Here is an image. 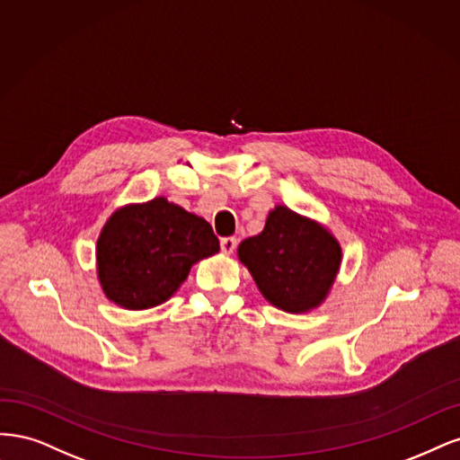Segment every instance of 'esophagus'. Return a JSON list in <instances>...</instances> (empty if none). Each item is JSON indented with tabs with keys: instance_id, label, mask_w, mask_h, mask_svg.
I'll return each mask as SVG.
<instances>
[{
	"instance_id": "1",
	"label": "esophagus",
	"mask_w": 460,
	"mask_h": 460,
	"mask_svg": "<svg viewBox=\"0 0 460 460\" xmlns=\"http://www.w3.org/2000/svg\"><path fill=\"white\" fill-rule=\"evenodd\" d=\"M219 246H221V252L229 256V254H233L234 248H236V239H234V236H224V239L219 241Z\"/></svg>"
}]
</instances>
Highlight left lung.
<instances>
[{
  "instance_id": "8db88e82",
  "label": "left lung",
  "mask_w": 460,
  "mask_h": 460,
  "mask_svg": "<svg viewBox=\"0 0 460 460\" xmlns=\"http://www.w3.org/2000/svg\"><path fill=\"white\" fill-rule=\"evenodd\" d=\"M239 260L265 300L288 314H304L327 298L342 248L315 221L277 206L263 231L241 243Z\"/></svg>"
}]
</instances>
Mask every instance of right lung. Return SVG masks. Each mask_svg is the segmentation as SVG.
Masks as SVG:
<instances>
[{"label": "right lung", "mask_w": 460, "mask_h": 460, "mask_svg": "<svg viewBox=\"0 0 460 460\" xmlns=\"http://www.w3.org/2000/svg\"><path fill=\"white\" fill-rule=\"evenodd\" d=\"M217 250L208 221L158 197L111 216L97 241V273L109 300L146 309L166 302L190 265Z\"/></svg>", "instance_id": "obj_1"}]
</instances>
